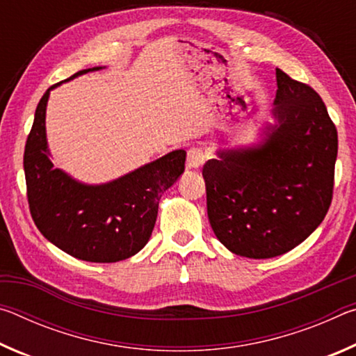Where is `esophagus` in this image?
<instances>
[{"mask_svg":"<svg viewBox=\"0 0 356 356\" xmlns=\"http://www.w3.org/2000/svg\"><path fill=\"white\" fill-rule=\"evenodd\" d=\"M207 159V152L202 147H191L186 154V165L188 168H200Z\"/></svg>","mask_w":356,"mask_h":356,"instance_id":"34e87169","label":"esophagus"}]
</instances>
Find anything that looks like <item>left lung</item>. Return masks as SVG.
<instances>
[{"label": "left lung", "mask_w": 356, "mask_h": 356, "mask_svg": "<svg viewBox=\"0 0 356 356\" xmlns=\"http://www.w3.org/2000/svg\"><path fill=\"white\" fill-rule=\"evenodd\" d=\"M276 83L278 125L261 146L221 150L202 168L216 238L250 259L293 250L316 231L333 200L337 130L327 106L281 69Z\"/></svg>", "instance_id": "obj_1"}]
</instances>
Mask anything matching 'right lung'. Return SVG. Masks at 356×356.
<instances>
[{"label":"right lung","mask_w":356,"mask_h":356,"mask_svg":"<svg viewBox=\"0 0 356 356\" xmlns=\"http://www.w3.org/2000/svg\"><path fill=\"white\" fill-rule=\"evenodd\" d=\"M94 69L76 72L70 78ZM67 78V80H70ZM35 108L23 168L34 225L47 240L88 262L110 264L144 248L152 234L163 193L185 170V150H174L114 182L88 186L53 168L45 138L50 89Z\"/></svg>","instance_id":"obj_1"}]
</instances>
